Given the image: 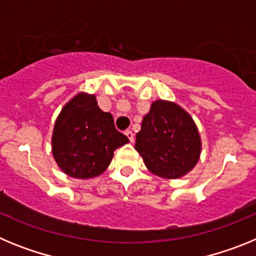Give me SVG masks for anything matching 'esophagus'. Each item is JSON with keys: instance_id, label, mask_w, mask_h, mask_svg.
Segmentation results:
<instances>
[{"instance_id": "34e87169", "label": "esophagus", "mask_w": 256, "mask_h": 256, "mask_svg": "<svg viewBox=\"0 0 256 256\" xmlns=\"http://www.w3.org/2000/svg\"><path fill=\"white\" fill-rule=\"evenodd\" d=\"M126 136L128 137V140H130V142L134 141V134H133L132 130H126Z\"/></svg>"}]
</instances>
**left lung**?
Here are the masks:
<instances>
[{"mask_svg":"<svg viewBox=\"0 0 256 256\" xmlns=\"http://www.w3.org/2000/svg\"><path fill=\"white\" fill-rule=\"evenodd\" d=\"M134 148L151 173L178 180L198 164L201 137L195 120L184 108L173 101L156 100L144 116Z\"/></svg>","mask_w":256,"mask_h":256,"instance_id":"1","label":"left lung"}]
</instances>
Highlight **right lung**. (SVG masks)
I'll use <instances>...</instances> for the list:
<instances>
[{
  "label": "right lung",
  "mask_w": 256,
  "mask_h": 256,
  "mask_svg": "<svg viewBox=\"0 0 256 256\" xmlns=\"http://www.w3.org/2000/svg\"><path fill=\"white\" fill-rule=\"evenodd\" d=\"M130 140L115 130L110 112H102L96 96L79 92L58 115L52 130V156L66 176L90 180L102 174L114 151Z\"/></svg>",
  "instance_id": "1"
}]
</instances>
